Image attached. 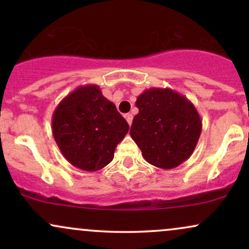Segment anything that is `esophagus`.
<instances>
[{
    "label": "esophagus",
    "mask_w": 249,
    "mask_h": 249,
    "mask_svg": "<svg viewBox=\"0 0 249 249\" xmlns=\"http://www.w3.org/2000/svg\"><path fill=\"white\" fill-rule=\"evenodd\" d=\"M125 119H126V122L128 123V125H131V124H132L133 116L131 115V113H126V115H125Z\"/></svg>",
    "instance_id": "obj_1"
}]
</instances>
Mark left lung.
Returning a JSON list of instances; mask_svg holds the SVG:
<instances>
[{"mask_svg": "<svg viewBox=\"0 0 249 249\" xmlns=\"http://www.w3.org/2000/svg\"><path fill=\"white\" fill-rule=\"evenodd\" d=\"M130 134L147 162L171 170L187 160L202 123L192 102L172 89L151 88L138 96Z\"/></svg>", "mask_w": 249, "mask_h": 249, "instance_id": "obj_1", "label": "left lung"}]
</instances>
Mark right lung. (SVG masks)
<instances>
[{"mask_svg":"<svg viewBox=\"0 0 249 249\" xmlns=\"http://www.w3.org/2000/svg\"><path fill=\"white\" fill-rule=\"evenodd\" d=\"M53 134L64 158L88 172L105 167L126 136L127 122L95 84L81 85L53 113Z\"/></svg>","mask_w":249,"mask_h":249,"instance_id":"obj_1","label":"right lung"}]
</instances>
